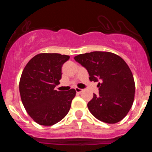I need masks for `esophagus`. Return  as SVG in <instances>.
<instances>
[{"label":"esophagus","instance_id":"1","mask_svg":"<svg viewBox=\"0 0 152 152\" xmlns=\"http://www.w3.org/2000/svg\"><path fill=\"white\" fill-rule=\"evenodd\" d=\"M75 89H76V93H78V94H81V92L83 91V89H81V88H76Z\"/></svg>","mask_w":152,"mask_h":152}]
</instances>
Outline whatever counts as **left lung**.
I'll use <instances>...</instances> for the list:
<instances>
[{"mask_svg":"<svg viewBox=\"0 0 152 152\" xmlns=\"http://www.w3.org/2000/svg\"><path fill=\"white\" fill-rule=\"evenodd\" d=\"M74 59L86 68L91 81H100L99 94H94L87 104L92 115L107 124L123 119L132 108L135 94L133 74L124 60L106 51L80 54Z\"/></svg>","mask_w":152,"mask_h":152,"instance_id":"8db88e82","label":"left lung"}]
</instances>
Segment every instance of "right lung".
<instances>
[{
  "label": "right lung",
  "instance_id": "right-lung-1",
  "mask_svg": "<svg viewBox=\"0 0 152 152\" xmlns=\"http://www.w3.org/2000/svg\"><path fill=\"white\" fill-rule=\"evenodd\" d=\"M69 58L60 53H39L23 71L19 82L20 98L28 114L38 124L52 126L70 110L76 90H55L61 78L63 64Z\"/></svg>",
  "mask_w": 152,
  "mask_h": 152
}]
</instances>
